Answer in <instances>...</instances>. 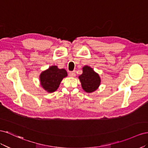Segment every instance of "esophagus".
<instances>
[{"label": "esophagus", "mask_w": 148, "mask_h": 148, "mask_svg": "<svg viewBox=\"0 0 148 148\" xmlns=\"http://www.w3.org/2000/svg\"><path fill=\"white\" fill-rule=\"evenodd\" d=\"M69 75L71 77H75V73L74 71L70 72V73H69Z\"/></svg>", "instance_id": "1"}]
</instances>
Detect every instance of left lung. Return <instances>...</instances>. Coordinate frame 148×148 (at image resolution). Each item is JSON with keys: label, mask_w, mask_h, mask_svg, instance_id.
Instances as JSON below:
<instances>
[{"label": "left lung", "mask_w": 148, "mask_h": 148, "mask_svg": "<svg viewBox=\"0 0 148 148\" xmlns=\"http://www.w3.org/2000/svg\"><path fill=\"white\" fill-rule=\"evenodd\" d=\"M82 89L87 93H92L98 89L101 79L91 67L85 66L82 67V74L79 76Z\"/></svg>", "instance_id": "8db88e82"}]
</instances>
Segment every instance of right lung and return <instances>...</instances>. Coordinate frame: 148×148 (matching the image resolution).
I'll return each mask as SVG.
<instances>
[{
    "label": "right lung",
    "instance_id": "1",
    "mask_svg": "<svg viewBox=\"0 0 148 148\" xmlns=\"http://www.w3.org/2000/svg\"><path fill=\"white\" fill-rule=\"evenodd\" d=\"M67 76L64 69H59L57 66H51L41 72L40 75V82L41 87L48 93L56 91L62 80Z\"/></svg>",
    "mask_w": 148,
    "mask_h": 148
}]
</instances>
